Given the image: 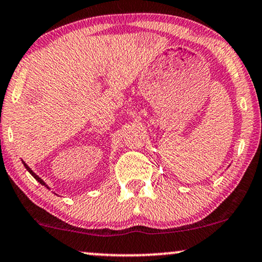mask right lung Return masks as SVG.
<instances>
[{"mask_svg": "<svg viewBox=\"0 0 262 262\" xmlns=\"http://www.w3.org/2000/svg\"><path fill=\"white\" fill-rule=\"evenodd\" d=\"M24 165H25V167H27V170L29 171V172H30V173H31V175H32V176H34V179H36V181H38V182H40V183H41V185H43V186H46V187H47V185H46V183H45V182H43V181H42V180L40 179V177H38V176L36 175V173H35V172H34V171H32V170L30 169V167H29V166L27 165V164H24ZM47 188H48V187H47Z\"/></svg>", "mask_w": 262, "mask_h": 262, "instance_id": "1", "label": "right lung"}]
</instances>
